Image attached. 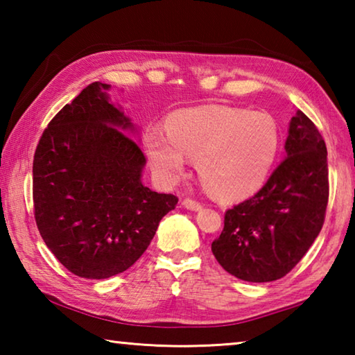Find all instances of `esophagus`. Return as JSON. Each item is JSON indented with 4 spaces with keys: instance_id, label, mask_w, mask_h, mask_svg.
<instances>
[{
    "instance_id": "1",
    "label": "esophagus",
    "mask_w": 355,
    "mask_h": 355,
    "mask_svg": "<svg viewBox=\"0 0 355 355\" xmlns=\"http://www.w3.org/2000/svg\"><path fill=\"white\" fill-rule=\"evenodd\" d=\"M182 205L186 208V209H191V211H200L202 209V205L199 202L192 200V199H183Z\"/></svg>"
}]
</instances>
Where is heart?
<instances>
[{"label":"heart","instance_id":"obj_1","mask_svg":"<svg viewBox=\"0 0 355 355\" xmlns=\"http://www.w3.org/2000/svg\"><path fill=\"white\" fill-rule=\"evenodd\" d=\"M275 120L263 112L208 105L182 110L167 120V133L150 128L144 147L163 182L184 175L197 158L202 183L220 200L244 199L260 188L279 152Z\"/></svg>","mask_w":355,"mask_h":355}]
</instances>
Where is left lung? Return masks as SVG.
Listing matches in <instances>:
<instances>
[{"mask_svg":"<svg viewBox=\"0 0 355 355\" xmlns=\"http://www.w3.org/2000/svg\"><path fill=\"white\" fill-rule=\"evenodd\" d=\"M285 159L249 200L225 213L211 244L228 274L263 284L286 275L320 235L329 199L327 148L302 111L291 117Z\"/></svg>","mask_w":355,"mask_h":355,"instance_id":"left-lung-1","label":"left lung"}]
</instances>
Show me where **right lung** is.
<instances>
[{
	"label": "right lung",
	"mask_w": 355,
	"mask_h": 355,
	"mask_svg": "<svg viewBox=\"0 0 355 355\" xmlns=\"http://www.w3.org/2000/svg\"><path fill=\"white\" fill-rule=\"evenodd\" d=\"M111 86L92 83L48 123L35 148V224L46 248L70 272L107 279L127 271L175 208L173 194L142 183L146 156Z\"/></svg>",
	"instance_id": "obj_1"
}]
</instances>
